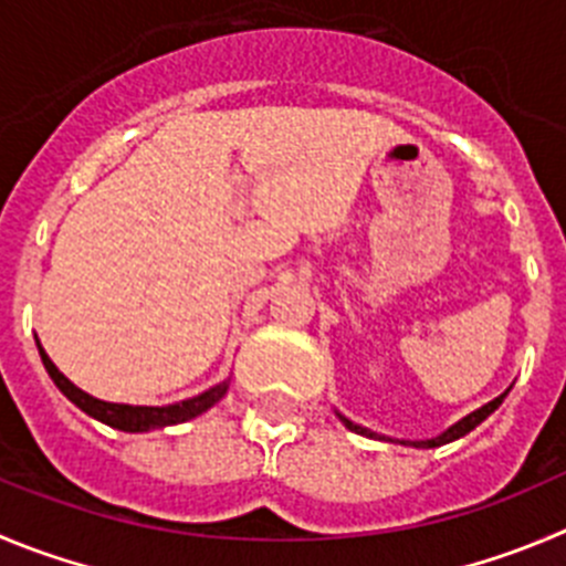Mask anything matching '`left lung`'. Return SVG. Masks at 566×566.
Wrapping results in <instances>:
<instances>
[{
	"instance_id": "8db88e82",
	"label": "left lung",
	"mask_w": 566,
	"mask_h": 566,
	"mask_svg": "<svg viewBox=\"0 0 566 566\" xmlns=\"http://www.w3.org/2000/svg\"><path fill=\"white\" fill-rule=\"evenodd\" d=\"M505 396H509V390H505V394H500L497 399H491L489 405H483V408H478L474 410V413H469V416H463L461 421H455V424L450 427V430H443L441 436H436V438H427V441H396V438H388V436H379V432H371V430H366V427H360V424H355V421H348L346 416H340V421L343 424L348 427V430L352 432H360V436H368V438H379V441H396V443H405V447H419V450H432V447H443V443H450V441H458V438H463L467 436V432H472L474 427L480 424V421H485L489 419L491 413H494V410L500 408V405H503V399Z\"/></svg>"
}]
</instances>
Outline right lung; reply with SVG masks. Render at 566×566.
Listing matches in <instances>:
<instances>
[{
	"mask_svg": "<svg viewBox=\"0 0 566 566\" xmlns=\"http://www.w3.org/2000/svg\"><path fill=\"white\" fill-rule=\"evenodd\" d=\"M41 363H44L46 374L52 377V382L57 385L63 396H66L69 402H75L83 413H88L92 419L103 421V424L114 427V430L123 432H147V430H161V427H172L181 424V421L195 419V416L206 413L211 405H218L220 399L229 390V379H223L214 388L203 390V394L192 396V399H184V402L176 405H164V408H147V405H116V402H103V399H94L88 396L86 390L77 388L75 382H69L61 371L55 368V363L46 357L44 348L39 346Z\"/></svg>",
	"mask_w": 566,
	"mask_h": 566,
	"instance_id": "add662e5",
	"label": "right lung"
}]
</instances>
